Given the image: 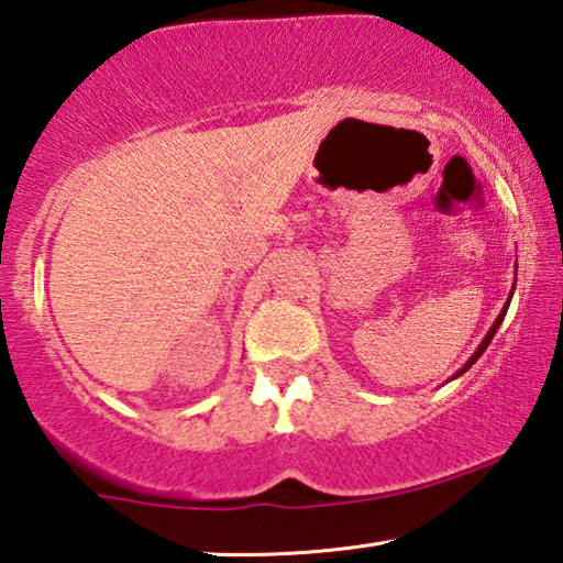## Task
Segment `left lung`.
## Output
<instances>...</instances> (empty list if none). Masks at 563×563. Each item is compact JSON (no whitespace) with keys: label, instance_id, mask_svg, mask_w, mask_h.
<instances>
[{"label":"left lung","instance_id":"8db88e82","mask_svg":"<svg viewBox=\"0 0 563 563\" xmlns=\"http://www.w3.org/2000/svg\"><path fill=\"white\" fill-rule=\"evenodd\" d=\"M514 285H517V278H514ZM511 292H514V288H511ZM511 292H509V300H507V305H504V308H501V312H499V318H497V320H494V325L489 328V332H487V335H484V340H482V345L474 350V355H472L470 360H466V362H464V365H462L460 369H456V373H454V377H462V375L466 373V369H470V367L474 365V362H476V360H479V357L484 355V350H487V347H489V342H492V338H494V335H497V330H499V325H501V320H504V316H507V310H509V302H511ZM454 377H452V379H454Z\"/></svg>","mask_w":563,"mask_h":563}]
</instances>
